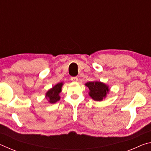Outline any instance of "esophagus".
I'll list each match as a JSON object with an SVG mask.
<instances>
[{
    "label": "esophagus",
    "instance_id": "obj_1",
    "mask_svg": "<svg viewBox=\"0 0 151 151\" xmlns=\"http://www.w3.org/2000/svg\"><path fill=\"white\" fill-rule=\"evenodd\" d=\"M70 80L73 82H77L78 81V78L77 77H71Z\"/></svg>",
    "mask_w": 151,
    "mask_h": 151
}]
</instances>
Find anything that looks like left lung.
I'll list each match as a JSON object with an SVG mask.
<instances>
[{"label":"left lung","instance_id":"8db88e82","mask_svg":"<svg viewBox=\"0 0 151 151\" xmlns=\"http://www.w3.org/2000/svg\"><path fill=\"white\" fill-rule=\"evenodd\" d=\"M85 85L89 88L88 94L94 101H102L109 93V88L106 84L99 81L88 82Z\"/></svg>","mask_w":151,"mask_h":151}]
</instances>
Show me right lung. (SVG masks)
I'll use <instances>...</instances> for the list:
<instances>
[{"label": "right lung", "mask_w": 151, "mask_h": 151, "mask_svg": "<svg viewBox=\"0 0 151 151\" xmlns=\"http://www.w3.org/2000/svg\"><path fill=\"white\" fill-rule=\"evenodd\" d=\"M63 83H59L53 86L52 88L48 90L46 93V98L48 99V102L51 104H54L60 100V96L59 94L62 91Z\"/></svg>", "instance_id": "obj_1"}]
</instances>
